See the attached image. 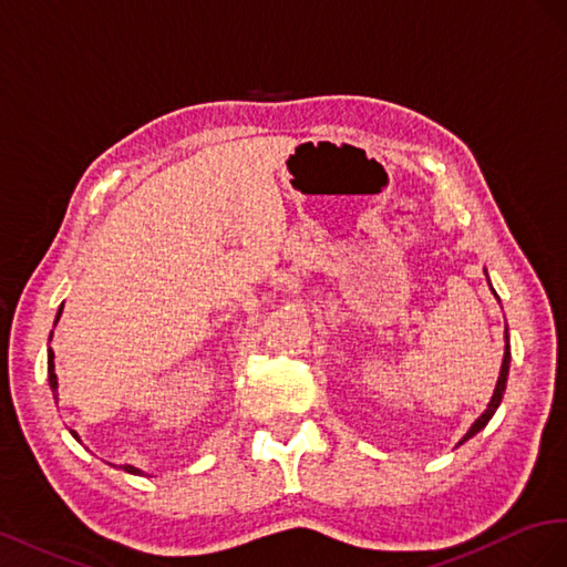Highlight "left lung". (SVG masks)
<instances>
[{
	"mask_svg": "<svg viewBox=\"0 0 567 567\" xmlns=\"http://www.w3.org/2000/svg\"><path fill=\"white\" fill-rule=\"evenodd\" d=\"M492 287V285H489ZM494 292V289H492ZM494 297H496V292H494ZM498 299V297H496ZM508 368H511V344H508V326H506V351H504V363H501V375H498V380H496V390H494V396H492V401H489V406H487V411H484L475 423L471 425V430L465 432V436L463 440L458 442V446L463 444V442H467L471 440V436H475L480 430H484L487 427V423L492 420V415L496 413V409H498V403H501V399H504V392H506V382H508Z\"/></svg>",
	"mask_w": 567,
	"mask_h": 567,
	"instance_id": "1",
	"label": "left lung"
}]
</instances>
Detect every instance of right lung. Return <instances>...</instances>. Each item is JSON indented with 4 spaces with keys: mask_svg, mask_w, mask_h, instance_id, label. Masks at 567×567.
<instances>
[{
    "mask_svg": "<svg viewBox=\"0 0 567 567\" xmlns=\"http://www.w3.org/2000/svg\"><path fill=\"white\" fill-rule=\"evenodd\" d=\"M61 309H63V306H61ZM61 309H59V313H56V320H59V316H61ZM54 326H56V322H54ZM52 339V337H50ZM47 373H50V386H52V394H54V399H56V386H59V382H56V373H54V351L50 349V351H47ZM71 434L75 436V440H78V432H73L71 430ZM80 442V440H78ZM123 467V471L125 473H133V475H142V471H140V467H133V465H121Z\"/></svg>",
    "mask_w": 567,
    "mask_h": 567,
    "instance_id": "1",
    "label": "right lung"
}]
</instances>
